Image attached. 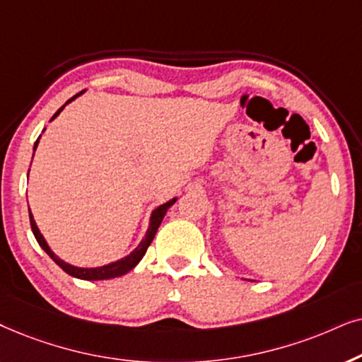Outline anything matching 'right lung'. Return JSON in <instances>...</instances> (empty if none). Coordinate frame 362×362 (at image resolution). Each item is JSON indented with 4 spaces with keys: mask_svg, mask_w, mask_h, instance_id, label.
Listing matches in <instances>:
<instances>
[{
    "mask_svg": "<svg viewBox=\"0 0 362 362\" xmlns=\"http://www.w3.org/2000/svg\"><path fill=\"white\" fill-rule=\"evenodd\" d=\"M83 93H84V90H81L79 94H76L74 98H71L69 100H67L66 104H69L71 100H74V99L77 98V95H81ZM66 104L62 105V107H61L59 110H57V112H56L54 115H52V119H56L57 115H59L61 110L66 107ZM52 119H51V120H52ZM37 144H40V139H37L36 144H35V151H36ZM175 202H177V199L168 200L167 204H163V205H160V206H157V209L152 211L151 223H148V228H147L146 237L142 238V242L139 243V247H137L136 250H134V252H132L131 255H127V257H124V258L117 259V262L109 263V264H104V267H98V268H79V267H74V264H69V263L62 262V259H61L59 257H56L54 252H52V250L49 248V245L46 243L45 237H42L41 231H40V228H37V225H36L35 218H33L31 210H30V223H31V230H33V233H35V237H36V240H37V243H40V247H41L42 250H45V252H46L47 255H49V257L52 258V262H54L56 264H59V267H61L62 269H64V272H66L67 274H71V276L79 278V279H88V281H95V279H110V278L122 276V274L129 273V272H131L132 268H136V267H137V263L141 262L144 255H146L147 248H148V245L152 243L153 237H156V233H157L158 226H160L162 220H163V216H165V214H167V210L170 209V206H172L173 204H175Z\"/></svg>",
    "mask_w": 362,
    "mask_h": 362,
    "instance_id": "right-lung-1",
    "label": "right lung"
}]
</instances>
